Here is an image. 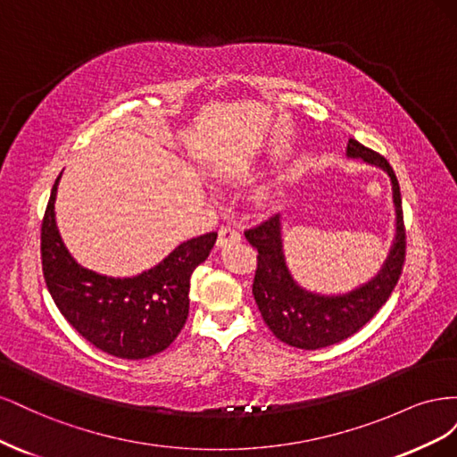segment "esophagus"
Here are the masks:
<instances>
[{
	"instance_id": "34e87169",
	"label": "esophagus",
	"mask_w": 457,
	"mask_h": 457,
	"mask_svg": "<svg viewBox=\"0 0 457 457\" xmlns=\"http://www.w3.org/2000/svg\"><path fill=\"white\" fill-rule=\"evenodd\" d=\"M242 240V234L237 230V227L232 225H225L219 228V238H217V245L219 247H225L228 244H234V242H240Z\"/></svg>"
}]
</instances>
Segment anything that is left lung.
Instances as JSON below:
<instances>
[{"instance_id": "8db88e82", "label": "left lung", "mask_w": 457, "mask_h": 457, "mask_svg": "<svg viewBox=\"0 0 457 457\" xmlns=\"http://www.w3.org/2000/svg\"><path fill=\"white\" fill-rule=\"evenodd\" d=\"M347 158L376 165L391 179L396 232L381 270L353 292L322 295L301 287L289 272L284 257L282 220L272 215L244 234L257 250V270L253 278V297L262 320L280 341L297 349L314 351L329 347L356 334L368 324L393 294L403 272L406 257V232L403 217V198L396 175L381 154L349 139Z\"/></svg>"}]
</instances>
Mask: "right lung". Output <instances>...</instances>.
Instances as JSON below:
<instances>
[{"label":"right lung","mask_w":457,"mask_h":457,"mask_svg":"<svg viewBox=\"0 0 457 457\" xmlns=\"http://www.w3.org/2000/svg\"><path fill=\"white\" fill-rule=\"evenodd\" d=\"M61 175L41 223V267L54 305L103 353L141 361L165 351L187 322L190 276L210 255L217 232L183 242L156 267L131 278L89 270L66 250L54 220Z\"/></svg>","instance_id":"1"}]
</instances>
